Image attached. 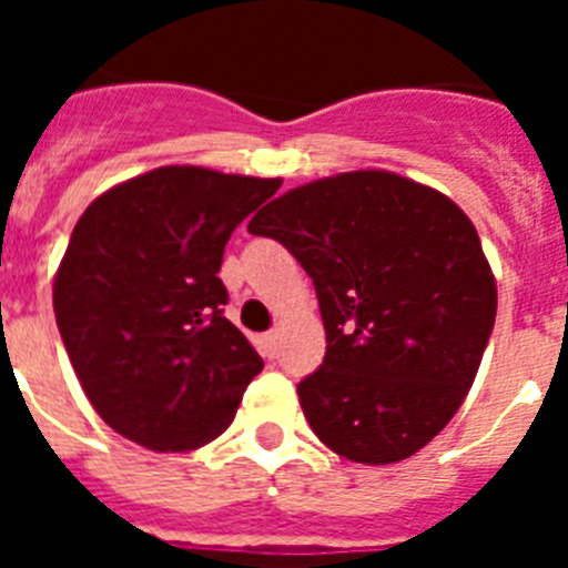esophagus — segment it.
Segmentation results:
<instances>
[{"mask_svg": "<svg viewBox=\"0 0 568 568\" xmlns=\"http://www.w3.org/2000/svg\"><path fill=\"white\" fill-rule=\"evenodd\" d=\"M261 349H264V355H267V358H275V355H278V335L275 333L261 335Z\"/></svg>", "mask_w": 568, "mask_h": 568, "instance_id": "esophagus-1", "label": "esophagus"}]
</instances>
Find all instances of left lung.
I'll list each match as a JSON object with an SVG mask.
<instances>
[{
    "instance_id": "left-lung-1",
    "label": "left lung",
    "mask_w": 568,
    "mask_h": 568,
    "mask_svg": "<svg viewBox=\"0 0 568 568\" xmlns=\"http://www.w3.org/2000/svg\"><path fill=\"white\" fill-rule=\"evenodd\" d=\"M247 230L281 241L315 284L327 355L298 400L321 444L373 466L424 449L464 404L498 310L464 210L355 170L278 195Z\"/></svg>"
}]
</instances>
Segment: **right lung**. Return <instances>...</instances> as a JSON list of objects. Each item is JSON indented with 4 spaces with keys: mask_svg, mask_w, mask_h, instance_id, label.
<instances>
[{
    "mask_svg": "<svg viewBox=\"0 0 568 568\" xmlns=\"http://www.w3.org/2000/svg\"><path fill=\"white\" fill-rule=\"evenodd\" d=\"M278 187L170 164L84 210L53 281V313L110 429L155 453H190L233 424L264 361L224 318L219 270L233 230Z\"/></svg>",
    "mask_w": 568,
    "mask_h": 568,
    "instance_id": "1",
    "label": "right lung"
}]
</instances>
